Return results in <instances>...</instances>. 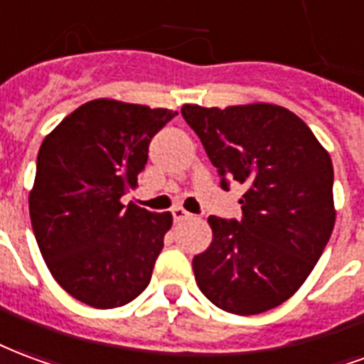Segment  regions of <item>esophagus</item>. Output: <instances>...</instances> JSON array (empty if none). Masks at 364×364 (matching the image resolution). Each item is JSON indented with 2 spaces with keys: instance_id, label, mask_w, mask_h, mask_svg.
Instances as JSON below:
<instances>
[{
  "instance_id": "obj_1",
  "label": "esophagus",
  "mask_w": 364,
  "mask_h": 364,
  "mask_svg": "<svg viewBox=\"0 0 364 364\" xmlns=\"http://www.w3.org/2000/svg\"><path fill=\"white\" fill-rule=\"evenodd\" d=\"M172 217H174V221H184V219L192 217V215L188 213L184 208H174L172 209Z\"/></svg>"
}]
</instances>
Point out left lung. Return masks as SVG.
<instances>
[{
	"instance_id": "left-lung-1",
	"label": "left lung",
	"mask_w": 364,
	"mask_h": 364,
	"mask_svg": "<svg viewBox=\"0 0 364 364\" xmlns=\"http://www.w3.org/2000/svg\"><path fill=\"white\" fill-rule=\"evenodd\" d=\"M209 161L246 186L242 219H208L213 240L193 256L198 287L221 310L250 316L291 299L322 256L336 225L333 166L310 127L267 102L182 106Z\"/></svg>"
}]
</instances>
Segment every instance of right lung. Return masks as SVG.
<instances>
[{
    "label": "right lung",
    "mask_w": 364,
    "mask_h": 364,
    "mask_svg": "<svg viewBox=\"0 0 364 364\" xmlns=\"http://www.w3.org/2000/svg\"><path fill=\"white\" fill-rule=\"evenodd\" d=\"M174 116L97 98L42 141L28 193L34 237L60 287L92 309L124 306L149 285L172 215L126 208L120 198L137 186L153 135Z\"/></svg>",
    "instance_id": "right-lung-1"
}]
</instances>
